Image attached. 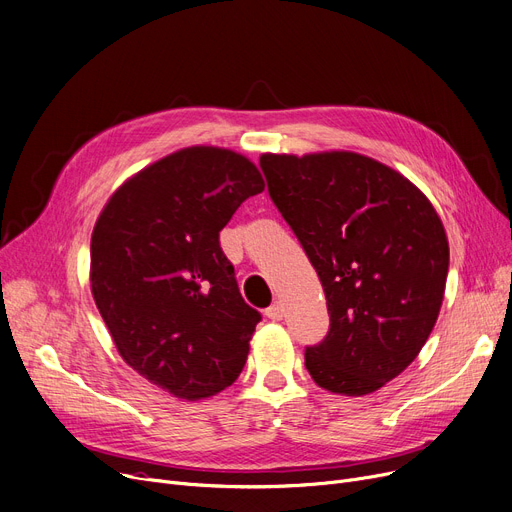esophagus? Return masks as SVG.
<instances>
[{
	"instance_id": "esophagus-1",
	"label": "esophagus",
	"mask_w": 512,
	"mask_h": 512,
	"mask_svg": "<svg viewBox=\"0 0 512 512\" xmlns=\"http://www.w3.org/2000/svg\"><path fill=\"white\" fill-rule=\"evenodd\" d=\"M282 314H284V307H282V303L280 301H276V303H272L268 309H265V316H268L270 320H282Z\"/></svg>"
}]
</instances>
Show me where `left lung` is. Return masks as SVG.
Segmentation results:
<instances>
[{
    "label": "left lung",
    "mask_w": 512,
    "mask_h": 512,
    "mask_svg": "<svg viewBox=\"0 0 512 512\" xmlns=\"http://www.w3.org/2000/svg\"><path fill=\"white\" fill-rule=\"evenodd\" d=\"M259 167L326 295V337L305 347L311 379L353 397L381 389L439 316L450 265L441 219L404 175L362 154H263Z\"/></svg>",
    "instance_id": "left-lung-1"
}]
</instances>
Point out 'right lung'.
<instances>
[{"label": "right lung", "instance_id": "add662e5", "mask_svg": "<svg viewBox=\"0 0 512 512\" xmlns=\"http://www.w3.org/2000/svg\"><path fill=\"white\" fill-rule=\"evenodd\" d=\"M257 167L232 150L186 148L140 171L92 234V293L121 358L175 397H209L244 368L261 314L244 303L219 232Z\"/></svg>", "mask_w": 512, "mask_h": 512}]
</instances>
